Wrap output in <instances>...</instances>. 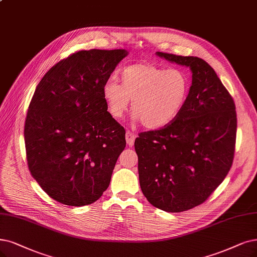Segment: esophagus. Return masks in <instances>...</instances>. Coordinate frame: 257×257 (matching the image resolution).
I'll return each mask as SVG.
<instances>
[{
    "mask_svg": "<svg viewBox=\"0 0 257 257\" xmlns=\"http://www.w3.org/2000/svg\"><path fill=\"white\" fill-rule=\"evenodd\" d=\"M136 135L134 134V132L130 131V130H127L126 131V141H127V144L129 146H132L135 144V141H136Z\"/></svg>",
    "mask_w": 257,
    "mask_h": 257,
    "instance_id": "obj_1",
    "label": "esophagus"
}]
</instances>
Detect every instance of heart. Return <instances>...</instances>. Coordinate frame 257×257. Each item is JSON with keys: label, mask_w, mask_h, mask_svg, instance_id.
<instances>
[{"label": "heart", "mask_w": 257, "mask_h": 257, "mask_svg": "<svg viewBox=\"0 0 257 257\" xmlns=\"http://www.w3.org/2000/svg\"><path fill=\"white\" fill-rule=\"evenodd\" d=\"M121 84L114 78L103 83L102 96L114 118H120L132 99L135 117L148 129L174 121L186 102L189 80L179 69L154 63L129 65L120 73Z\"/></svg>", "instance_id": "heart-1"}]
</instances>
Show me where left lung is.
I'll use <instances>...</instances> for the list:
<instances>
[{"mask_svg": "<svg viewBox=\"0 0 257 257\" xmlns=\"http://www.w3.org/2000/svg\"><path fill=\"white\" fill-rule=\"evenodd\" d=\"M157 55L189 66L193 79L177 118L136 139L140 185L154 206L180 213L207 200L229 173L237 115L231 94L206 61L193 56Z\"/></svg>", "mask_w": 257, "mask_h": 257, "instance_id": "left-lung-1", "label": "left lung"}]
</instances>
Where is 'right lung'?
<instances>
[{"instance_id": "obj_1", "label": "right lung", "mask_w": 257, "mask_h": 257, "mask_svg": "<svg viewBox=\"0 0 257 257\" xmlns=\"http://www.w3.org/2000/svg\"><path fill=\"white\" fill-rule=\"evenodd\" d=\"M126 56L125 50L73 53L35 90L24 126L27 165L43 191L62 204L98 200L126 147V131L102 96L103 83Z\"/></svg>"}]
</instances>
